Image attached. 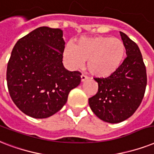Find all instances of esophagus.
<instances>
[{"label": "esophagus", "mask_w": 154, "mask_h": 154, "mask_svg": "<svg viewBox=\"0 0 154 154\" xmlns=\"http://www.w3.org/2000/svg\"><path fill=\"white\" fill-rule=\"evenodd\" d=\"M88 76L84 75H81V82H84V81L88 80Z\"/></svg>", "instance_id": "1"}]
</instances>
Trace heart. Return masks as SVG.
Returning a JSON list of instances; mask_svg holds the SVG:
<instances>
[{"label":"heart","mask_w":154,"mask_h":154,"mask_svg":"<svg viewBox=\"0 0 154 154\" xmlns=\"http://www.w3.org/2000/svg\"><path fill=\"white\" fill-rule=\"evenodd\" d=\"M126 56V47L120 39L109 36L81 38L66 45L63 58L71 68H79L87 61V68L92 75L108 78L120 69Z\"/></svg>","instance_id":"b5f03b06"}]
</instances>
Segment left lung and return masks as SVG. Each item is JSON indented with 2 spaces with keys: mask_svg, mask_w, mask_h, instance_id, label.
Wrapping results in <instances>:
<instances>
[{
  "mask_svg": "<svg viewBox=\"0 0 154 154\" xmlns=\"http://www.w3.org/2000/svg\"><path fill=\"white\" fill-rule=\"evenodd\" d=\"M120 34L125 45L127 58L112 75L95 79L98 91L88 100L96 116L111 124L122 122L133 116L142 101L147 84L140 49L125 34Z\"/></svg>",
  "mask_w": 154,
  "mask_h": 154,
  "instance_id": "8db88e82",
  "label": "left lung"
}]
</instances>
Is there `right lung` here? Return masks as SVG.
<instances>
[{"mask_svg":"<svg viewBox=\"0 0 154 154\" xmlns=\"http://www.w3.org/2000/svg\"><path fill=\"white\" fill-rule=\"evenodd\" d=\"M63 35L60 29L42 26L19 39L12 51L6 73L9 95L31 117L55 114L80 83V72L68 71L63 64Z\"/></svg>","mask_w":154,"mask_h":154,"instance_id":"obj_1","label":"right lung"}]
</instances>
